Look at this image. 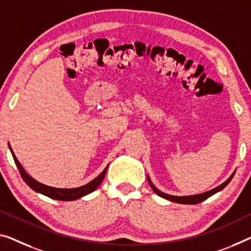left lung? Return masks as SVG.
<instances>
[{
    "label": "left lung",
    "mask_w": 251,
    "mask_h": 251,
    "mask_svg": "<svg viewBox=\"0 0 251 251\" xmlns=\"http://www.w3.org/2000/svg\"><path fill=\"white\" fill-rule=\"evenodd\" d=\"M233 175H234V173L229 177L228 179L226 180L225 183H222L221 185H219L218 187L213 188V190L207 191V192H205V193H202V194L190 195V196H174V195L165 194V193L160 192L159 190H158V188L155 187V185H153V184L151 183V180H150L149 177H147V178H148V183H149L150 186H151L153 192H155L157 195H159L160 198L168 200V201H171V202H175V203H179V204H198V203H201L202 201H204V200H206L207 198H210V196H212L213 194H215V193L222 191L223 188H225V187L226 186V185H228V184L230 183V180L232 179Z\"/></svg>",
    "instance_id": "left-lung-1"
}]
</instances>
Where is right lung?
<instances>
[{"label": "right lung", "instance_id": "obj_1", "mask_svg": "<svg viewBox=\"0 0 251 251\" xmlns=\"http://www.w3.org/2000/svg\"><path fill=\"white\" fill-rule=\"evenodd\" d=\"M9 148L11 150V153H12V156H13L14 163H15V165H17L19 172H20L22 179L25 180L26 185H28L30 188H32L34 192L40 193V194L48 196V198H50V199L57 200V201H75V200L83 198V196H85L87 194H90V193H92L93 191H95L96 188L100 186V184L102 183L104 176H105V174H106L107 167H109V165H107L105 169H104V171L98 177H96V178H94L93 180H91L90 183H87L86 185H83V186H80V187L56 188V187L47 186V185L37 182V180L33 179L29 174H26V172L23 169L21 164L19 163L17 157H15L10 144H9Z\"/></svg>", "mask_w": 251, "mask_h": 251}]
</instances>
